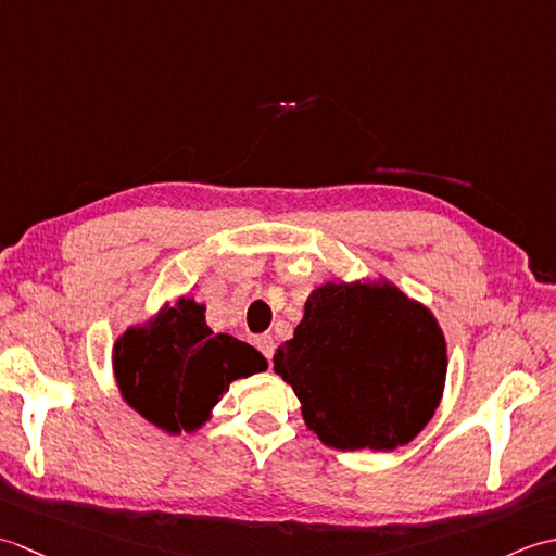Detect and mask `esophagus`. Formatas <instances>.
Listing matches in <instances>:
<instances>
[{
	"mask_svg": "<svg viewBox=\"0 0 556 556\" xmlns=\"http://www.w3.org/2000/svg\"><path fill=\"white\" fill-rule=\"evenodd\" d=\"M255 346H257V351L263 353L267 361H271V356H275V339H271V334L255 337Z\"/></svg>",
	"mask_w": 556,
	"mask_h": 556,
	"instance_id": "34e87169",
	"label": "esophagus"
}]
</instances>
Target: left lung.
<instances>
[{"mask_svg":"<svg viewBox=\"0 0 556 556\" xmlns=\"http://www.w3.org/2000/svg\"><path fill=\"white\" fill-rule=\"evenodd\" d=\"M275 372L323 444L392 452L440 406L446 341L434 315L389 281H329L305 301Z\"/></svg>","mask_w":556,"mask_h":556,"instance_id":"left-lung-1","label":"left lung"}]
</instances>
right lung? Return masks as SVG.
Here are the masks:
<instances>
[{"label":"right lung","mask_w":556,"mask_h":556,"mask_svg":"<svg viewBox=\"0 0 556 556\" xmlns=\"http://www.w3.org/2000/svg\"><path fill=\"white\" fill-rule=\"evenodd\" d=\"M114 377L124 401L169 434L193 432L229 384L267 370L263 353L205 323V305L179 299L116 339Z\"/></svg>","instance_id":"add662e5"}]
</instances>
